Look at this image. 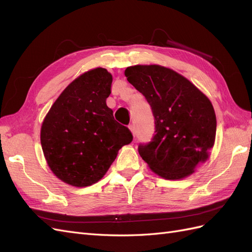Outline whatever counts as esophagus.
<instances>
[{
    "label": "esophagus",
    "mask_w": 252,
    "mask_h": 252,
    "mask_svg": "<svg viewBox=\"0 0 252 252\" xmlns=\"http://www.w3.org/2000/svg\"><path fill=\"white\" fill-rule=\"evenodd\" d=\"M129 129H130V131H131L132 134L134 135V134H135V127H134V125H133V124L129 125Z\"/></svg>",
    "instance_id": "1"
}]
</instances>
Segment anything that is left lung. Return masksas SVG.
I'll return each instance as SVG.
<instances>
[{
    "label": "left lung",
    "instance_id": "8db88e82",
    "mask_svg": "<svg viewBox=\"0 0 252 252\" xmlns=\"http://www.w3.org/2000/svg\"><path fill=\"white\" fill-rule=\"evenodd\" d=\"M128 82L145 96L155 118V135L140 143L139 154L150 169L167 180L191 174L208 158L217 119L208 97L192 83L158 65L127 67Z\"/></svg>",
    "mask_w": 252,
    "mask_h": 252
}]
</instances>
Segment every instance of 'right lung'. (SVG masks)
<instances>
[{"label":"right lung","mask_w":252,"mask_h":252,"mask_svg":"<svg viewBox=\"0 0 252 252\" xmlns=\"http://www.w3.org/2000/svg\"><path fill=\"white\" fill-rule=\"evenodd\" d=\"M112 75L105 68L83 73L53 103L41 128L45 158L57 177L86 187L107 172L122 146L133 139L106 105Z\"/></svg>","instance_id":"right-lung-1"}]
</instances>
